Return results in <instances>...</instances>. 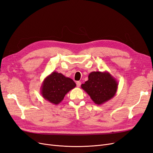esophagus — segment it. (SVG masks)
Here are the masks:
<instances>
[{"label": "esophagus", "instance_id": "obj_1", "mask_svg": "<svg viewBox=\"0 0 153 153\" xmlns=\"http://www.w3.org/2000/svg\"><path fill=\"white\" fill-rule=\"evenodd\" d=\"M76 84V86H77L78 87H80V85H81V82H80V81H77Z\"/></svg>", "mask_w": 153, "mask_h": 153}]
</instances>
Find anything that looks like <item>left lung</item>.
I'll return each instance as SVG.
<instances>
[{"label": "left lung", "mask_w": 153, "mask_h": 153, "mask_svg": "<svg viewBox=\"0 0 153 153\" xmlns=\"http://www.w3.org/2000/svg\"><path fill=\"white\" fill-rule=\"evenodd\" d=\"M82 89L96 105H102L114 98L118 89V82L108 71H92Z\"/></svg>", "instance_id": "1"}]
</instances>
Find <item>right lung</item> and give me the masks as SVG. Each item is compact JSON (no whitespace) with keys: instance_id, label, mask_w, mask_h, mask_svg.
Instances as JSON below:
<instances>
[{"instance_id":"obj_1","label":"right lung","mask_w":153,"mask_h":153,"mask_svg":"<svg viewBox=\"0 0 153 153\" xmlns=\"http://www.w3.org/2000/svg\"><path fill=\"white\" fill-rule=\"evenodd\" d=\"M75 87L76 84L71 78L53 71L44 79L41 86V94L51 103L58 105L68 92Z\"/></svg>"}]
</instances>
